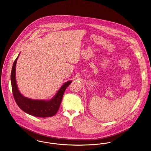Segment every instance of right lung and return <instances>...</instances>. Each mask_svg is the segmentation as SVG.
I'll use <instances>...</instances> for the list:
<instances>
[{
  "label": "right lung",
  "instance_id": "obj_1",
  "mask_svg": "<svg viewBox=\"0 0 151 151\" xmlns=\"http://www.w3.org/2000/svg\"><path fill=\"white\" fill-rule=\"evenodd\" d=\"M19 55L13 63L11 74L13 96L17 104L23 111L35 117L45 118L55 115L59 110L66 88L72 83V81L64 83L50 100H35L25 97L20 92L16 78V66Z\"/></svg>",
  "mask_w": 151,
  "mask_h": 151
}]
</instances>
